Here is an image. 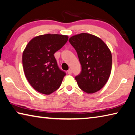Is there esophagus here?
Masks as SVG:
<instances>
[{
    "instance_id": "34e87169",
    "label": "esophagus",
    "mask_w": 135,
    "mask_h": 135,
    "mask_svg": "<svg viewBox=\"0 0 135 135\" xmlns=\"http://www.w3.org/2000/svg\"><path fill=\"white\" fill-rule=\"evenodd\" d=\"M68 74H71V73H72V70H70V69H69L68 70Z\"/></svg>"
}]
</instances>
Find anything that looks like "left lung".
Instances as JSON below:
<instances>
[{"label":"left lung","instance_id":"1","mask_svg":"<svg viewBox=\"0 0 135 135\" xmlns=\"http://www.w3.org/2000/svg\"><path fill=\"white\" fill-rule=\"evenodd\" d=\"M68 40L76 49L81 65L80 74L75 77L79 87L88 93L98 92L110 76V50L99 37L89 33L74 35Z\"/></svg>","mask_w":135,"mask_h":135}]
</instances>
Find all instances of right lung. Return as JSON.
I'll list each match as a JSON object with an SVG mask.
<instances>
[{
	"label": "right lung",
	"mask_w": 135,
	"mask_h": 135,
	"mask_svg": "<svg viewBox=\"0 0 135 135\" xmlns=\"http://www.w3.org/2000/svg\"><path fill=\"white\" fill-rule=\"evenodd\" d=\"M68 38V36L46 34L36 36L27 45L22 53L24 74L37 92L50 95L60 87L65 73L59 68L54 54Z\"/></svg>",
	"instance_id": "right-lung-1"
}]
</instances>
